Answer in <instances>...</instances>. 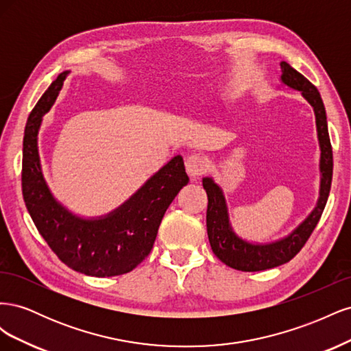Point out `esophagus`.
I'll use <instances>...</instances> for the list:
<instances>
[{
  "label": "esophagus",
  "mask_w": 351,
  "mask_h": 351,
  "mask_svg": "<svg viewBox=\"0 0 351 351\" xmlns=\"http://www.w3.org/2000/svg\"><path fill=\"white\" fill-rule=\"evenodd\" d=\"M208 162L204 156L200 155H190L186 159V171L190 177H199L206 171Z\"/></svg>",
  "instance_id": "obj_1"
}]
</instances>
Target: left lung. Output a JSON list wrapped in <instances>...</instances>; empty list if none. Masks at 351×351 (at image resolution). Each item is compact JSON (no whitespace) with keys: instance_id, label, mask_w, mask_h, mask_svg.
I'll return each instance as SVG.
<instances>
[{"instance_id":"8db88e82","label":"left lung","mask_w":351,"mask_h":351,"mask_svg":"<svg viewBox=\"0 0 351 351\" xmlns=\"http://www.w3.org/2000/svg\"><path fill=\"white\" fill-rule=\"evenodd\" d=\"M281 86L300 92L315 112L317 142H319V196L316 205L299 226L289 234L268 243L249 241L239 236L232 228L226 195L222 187L212 177L202 178V184L208 195L206 230L212 252L227 267L237 271L254 272L280 267L291 261L311 237L319 221L329 196L332 180V147L329 142L326 112L321 93L304 76L294 70L289 62L281 61Z\"/></svg>"}]
</instances>
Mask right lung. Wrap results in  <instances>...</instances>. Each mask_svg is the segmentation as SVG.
I'll return each instance as SVG.
<instances>
[{"label": "right lung", "instance_id": "1", "mask_svg": "<svg viewBox=\"0 0 351 351\" xmlns=\"http://www.w3.org/2000/svg\"><path fill=\"white\" fill-rule=\"evenodd\" d=\"M70 71H62L32 110L23 137V199L39 234L69 268L90 277L133 271L155 243L165 210L187 183L182 155L158 169L125 202L99 217L74 214L52 195L40 165L38 134Z\"/></svg>", "mask_w": 351, "mask_h": 351}]
</instances>
